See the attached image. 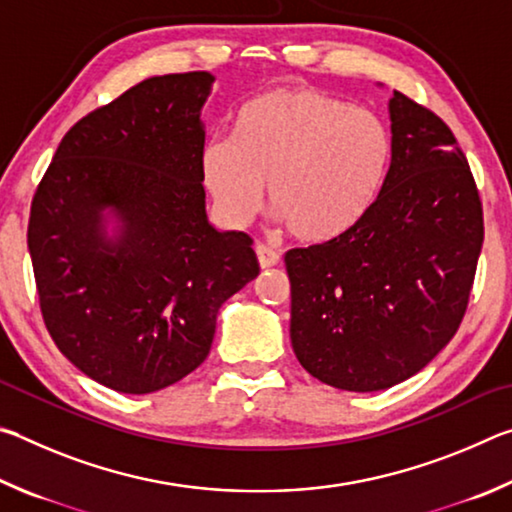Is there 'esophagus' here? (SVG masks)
<instances>
[{
    "instance_id": "1",
    "label": "esophagus",
    "mask_w": 512,
    "mask_h": 512,
    "mask_svg": "<svg viewBox=\"0 0 512 512\" xmlns=\"http://www.w3.org/2000/svg\"><path fill=\"white\" fill-rule=\"evenodd\" d=\"M255 253H257V262H259V266H262V268H271L275 264H280V253H277V250H273L271 246L257 244Z\"/></svg>"
}]
</instances>
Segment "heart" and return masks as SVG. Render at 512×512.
<instances>
[{
    "label": "heart",
    "mask_w": 512,
    "mask_h": 512,
    "mask_svg": "<svg viewBox=\"0 0 512 512\" xmlns=\"http://www.w3.org/2000/svg\"><path fill=\"white\" fill-rule=\"evenodd\" d=\"M391 131L366 108L314 88H275L237 110L232 137L201 151V176L221 219L244 228L268 196L305 244L357 228L391 167Z\"/></svg>",
    "instance_id": "b5f03b06"
}]
</instances>
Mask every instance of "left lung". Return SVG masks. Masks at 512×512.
<instances>
[{
	"label": "left lung",
	"mask_w": 512,
	"mask_h": 512,
	"mask_svg": "<svg viewBox=\"0 0 512 512\" xmlns=\"http://www.w3.org/2000/svg\"><path fill=\"white\" fill-rule=\"evenodd\" d=\"M391 167L357 228L284 257L291 345L311 377L384 391L452 341L483 246L472 171L449 126L393 92Z\"/></svg>",
	"instance_id": "8db88e82"
}]
</instances>
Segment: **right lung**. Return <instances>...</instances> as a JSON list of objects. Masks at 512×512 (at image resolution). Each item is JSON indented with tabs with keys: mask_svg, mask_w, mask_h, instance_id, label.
<instances>
[{
	"mask_svg": "<svg viewBox=\"0 0 512 512\" xmlns=\"http://www.w3.org/2000/svg\"><path fill=\"white\" fill-rule=\"evenodd\" d=\"M210 72L153 76L69 128L31 203L40 309L83 375L128 395L205 361L216 314L259 275L253 239L205 212Z\"/></svg>",
	"mask_w": 512,
	"mask_h": 512,
	"instance_id": "obj_1",
	"label": "right lung"
}]
</instances>
